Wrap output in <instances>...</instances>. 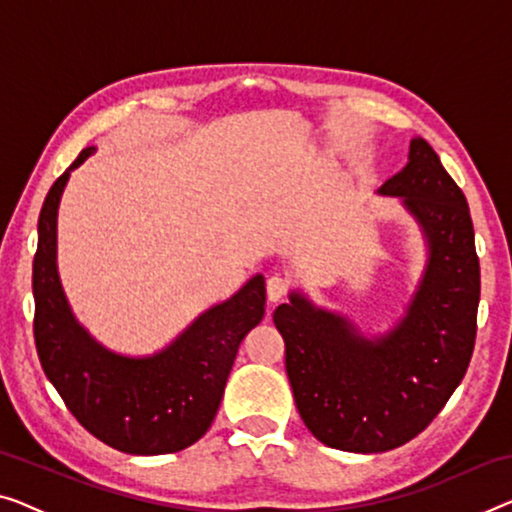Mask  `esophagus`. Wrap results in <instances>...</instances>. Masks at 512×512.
<instances>
[{"label":"esophagus","mask_w":512,"mask_h":512,"mask_svg":"<svg viewBox=\"0 0 512 512\" xmlns=\"http://www.w3.org/2000/svg\"><path fill=\"white\" fill-rule=\"evenodd\" d=\"M289 292V280L282 276H271L266 280V296H269L271 303H278L287 296Z\"/></svg>","instance_id":"obj_1"}]
</instances>
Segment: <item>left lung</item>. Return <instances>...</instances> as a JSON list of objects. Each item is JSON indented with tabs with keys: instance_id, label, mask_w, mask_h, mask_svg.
Here are the masks:
<instances>
[{
	"instance_id": "obj_1",
	"label": "left lung",
	"mask_w": 512,
	"mask_h": 512,
	"mask_svg": "<svg viewBox=\"0 0 512 512\" xmlns=\"http://www.w3.org/2000/svg\"><path fill=\"white\" fill-rule=\"evenodd\" d=\"M379 193L402 197L430 248L398 326L368 340L299 292L273 312L305 427L349 453L393 451L421 434L460 386L476 342L480 264L460 186L414 137L409 163Z\"/></svg>"
}]
</instances>
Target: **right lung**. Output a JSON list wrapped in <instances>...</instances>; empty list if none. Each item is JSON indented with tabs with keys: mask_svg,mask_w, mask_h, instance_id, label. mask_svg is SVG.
I'll return each instance as SVG.
<instances>
[{
	"mask_svg": "<svg viewBox=\"0 0 512 512\" xmlns=\"http://www.w3.org/2000/svg\"><path fill=\"white\" fill-rule=\"evenodd\" d=\"M52 183L38 216L34 255V340L45 377L68 411L103 444L131 455L177 453L195 444L216 416L241 340L262 322L264 276L209 308L170 347L144 358L105 349L73 317L57 273V209L71 170Z\"/></svg>",
	"mask_w": 512,
	"mask_h": 512,
	"instance_id": "right-lung-1",
	"label": "right lung"
}]
</instances>
